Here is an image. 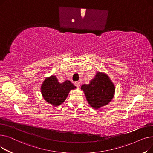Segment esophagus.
Wrapping results in <instances>:
<instances>
[{"label":"esophagus","instance_id":"obj_1","mask_svg":"<svg viewBox=\"0 0 153 153\" xmlns=\"http://www.w3.org/2000/svg\"><path fill=\"white\" fill-rule=\"evenodd\" d=\"M74 84H75V85H76L77 88H79V87H80V82H76L74 83Z\"/></svg>","mask_w":153,"mask_h":153}]
</instances>
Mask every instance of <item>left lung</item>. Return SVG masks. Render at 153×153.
Wrapping results in <instances>:
<instances>
[{"mask_svg":"<svg viewBox=\"0 0 153 153\" xmlns=\"http://www.w3.org/2000/svg\"><path fill=\"white\" fill-rule=\"evenodd\" d=\"M86 100L95 109L107 105L113 99L115 87L110 77L105 72H97L89 84L81 85Z\"/></svg>","mask_w":153,"mask_h":153,"instance_id":"obj_1","label":"left lung"}]
</instances>
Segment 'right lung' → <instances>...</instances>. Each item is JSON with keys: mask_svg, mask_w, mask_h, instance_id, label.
Masks as SVG:
<instances>
[{"mask_svg": "<svg viewBox=\"0 0 153 153\" xmlns=\"http://www.w3.org/2000/svg\"><path fill=\"white\" fill-rule=\"evenodd\" d=\"M75 89L76 87L68 80L59 83L54 75L46 77L40 88L45 100L54 107L62 104L66 99L70 91Z\"/></svg>", "mask_w": 153, "mask_h": 153, "instance_id": "1", "label": "right lung"}]
</instances>
